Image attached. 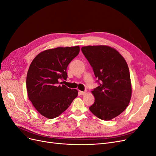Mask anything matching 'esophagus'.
<instances>
[{
	"label": "esophagus",
	"mask_w": 156,
	"mask_h": 156,
	"mask_svg": "<svg viewBox=\"0 0 156 156\" xmlns=\"http://www.w3.org/2000/svg\"><path fill=\"white\" fill-rule=\"evenodd\" d=\"M79 94H80V95H84V94H85V93H86V92H83V91H79Z\"/></svg>",
	"instance_id": "obj_1"
}]
</instances>
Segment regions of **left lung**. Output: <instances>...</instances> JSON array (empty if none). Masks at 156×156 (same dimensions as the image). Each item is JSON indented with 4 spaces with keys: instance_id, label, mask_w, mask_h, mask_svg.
Listing matches in <instances>:
<instances>
[{
    "instance_id": "8db88e82",
    "label": "left lung",
    "mask_w": 156,
    "mask_h": 156,
    "mask_svg": "<svg viewBox=\"0 0 156 156\" xmlns=\"http://www.w3.org/2000/svg\"><path fill=\"white\" fill-rule=\"evenodd\" d=\"M81 51L99 84L92 91L95 101L89 109L99 119L110 120L120 115L130 101L128 66L123 56L111 47L89 45L83 47Z\"/></svg>"
}]
</instances>
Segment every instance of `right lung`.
I'll use <instances>...</instances> for the list:
<instances>
[{"instance_id": "obj_1", "label": "right lung", "mask_w": 156, "mask_h": 156, "mask_svg": "<svg viewBox=\"0 0 156 156\" xmlns=\"http://www.w3.org/2000/svg\"><path fill=\"white\" fill-rule=\"evenodd\" d=\"M79 47L44 51L32 60L27 76L28 96L39 113L53 119L67 109L78 95L75 89L62 84L67 68L79 53Z\"/></svg>"}]
</instances>
